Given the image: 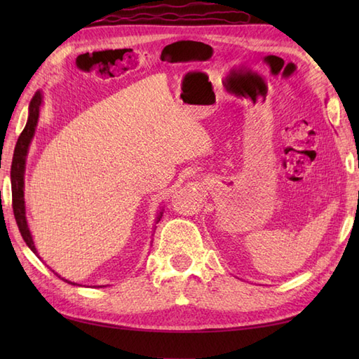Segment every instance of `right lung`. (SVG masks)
Masks as SVG:
<instances>
[{"mask_svg":"<svg viewBox=\"0 0 359 359\" xmlns=\"http://www.w3.org/2000/svg\"><path fill=\"white\" fill-rule=\"evenodd\" d=\"M43 106V93L41 90H36L35 95L32 97L29 104V117H27V123L22 129L21 135L18 137L17 147H15L13 151V158H12V168H11V182H12V207H13V216L15 220H17V225L20 228V233L25 239L26 245L34 251V253L38 256V251L35 248V243L32 239V233L29 230L27 225V217H26V203H25V171H26V158H27V152L30 142H32L34 135H35V129L38 125V117H40V109ZM163 215V210H160L157 215L156 224H158L160 217ZM40 257V256H38ZM41 259V257H40ZM57 274V273H55ZM58 276V274H57ZM62 278V276H58ZM67 284L72 285H79L77 282H71L65 278H62Z\"/></svg>","mask_w":359,"mask_h":359,"instance_id":"add662e5","label":"right lung"}]
</instances>
